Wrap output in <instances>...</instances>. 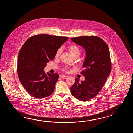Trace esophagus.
<instances>
[{
	"label": "esophagus",
	"mask_w": 133,
	"mask_h": 133,
	"mask_svg": "<svg viewBox=\"0 0 133 133\" xmlns=\"http://www.w3.org/2000/svg\"><path fill=\"white\" fill-rule=\"evenodd\" d=\"M60 77L61 78H65V77H67V76L64 75H60Z\"/></svg>",
	"instance_id": "34e87169"
}]
</instances>
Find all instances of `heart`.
I'll return each mask as SVG.
<instances>
[{"instance_id":"obj_1","label":"heart","mask_w":133,"mask_h":133,"mask_svg":"<svg viewBox=\"0 0 133 133\" xmlns=\"http://www.w3.org/2000/svg\"><path fill=\"white\" fill-rule=\"evenodd\" d=\"M68 50H69V51H70L71 54H72L74 57L76 56H79L80 53V51L79 48L77 45H70L68 47ZM61 52H62V48H58L57 50V52L56 53V57H59L60 54L61 53ZM67 69H68V68L66 67L64 68V70H65Z\"/></svg>"}]
</instances>
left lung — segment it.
<instances>
[{
    "label": "left lung",
    "instance_id": "obj_1",
    "mask_svg": "<svg viewBox=\"0 0 133 133\" xmlns=\"http://www.w3.org/2000/svg\"><path fill=\"white\" fill-rule=\"evenodd\" d=\"M71 39L85 48L86 53L83 65L85 69L81 72L85 80L80 82L75 78L71 92L76 99L87 101L99 93L110 74L109 50L105 41L96 36H81Z\"/></svg>",
    "mask_w": 133,
    "mask_h": 133
}]
</instances>
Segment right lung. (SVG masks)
Listing matches in <instances>:
<instances>
[{"label":"right lung","mask_w":133,"mask_h":133,"mask_svg":"<svg viewBox=\"0 0 133 133\" xmlns=\"http://www.w3.org/2000/svg\"><path fill=\"white\" fill-rule=\"evenodd\" d=\"M68 37L37 35L27 40L18 54L17 71L21 84L31 96L42 99L52 95L59 75L45 73L46 63Z\"/></svg>","instance_id":"right-lung-1"}]
</instances>
